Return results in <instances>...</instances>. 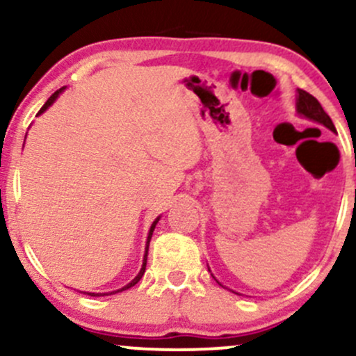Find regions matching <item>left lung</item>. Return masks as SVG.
<instances>
[{
    "label": "left lung",
    "mask_w": 356,
    "mask_h": 356,
    "mask_svg": "<svg viewBox=\"0 0 356 356\" xmlns=\"http://www.w3.org/2000/svg\"><path fill=\"white\" fill-rule=\"evenodd\" d=\"M296 112L300 113L301 117L308 118V120L316 122V124L325 125L326 129H330L332 132H337V129H334L332 118H330L328 113L323 110L320 102H318L313 95H309L308 92H305V90H301V88H298V92H296ZM209 271H211V269H209ZM212 277H214V276H212ZM214 280H216V277H214ZM216 281H218V280H216ZM218 283H219V281H218ZM220 286H222V284H220ZM236 295H239V293H236Z\"/></svg>",
    "instance_id": "left-lung-1"
}]
</instances>
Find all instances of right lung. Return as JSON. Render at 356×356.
Listing matches in <instances>:
<instances>
[{
	"mask_svg": "<svg viewBox=\"0 0 356 356\" xmlns=\"http://www.w3.org/2000/svg\"><path fill=\"white\" fill-rule=\"evenodd\" d=\"M65 90V87L63 88H60V90H56L55 93H53V95L50 97V99L47 100V104L43 105L42 108H40V112H38V115H42L43 112H47V108L50 107V105H53V102H55L56 99H58V95L61 92H63ZM159 219H161V216H159L157 219L154 220L152 222V226H150V229H149V236H147V243H145V254H144V263H142V268H140V271H138V275L134 277L132 281H130L129 284H125L124 288H120V289H117V291H112V293H85V295H90V296H105V295H115V293H120V291H125V289H129V288H132V286H136L138 281H140V277L144 276V273H145V266H147V254H149V244H150V238H152V232H154V229H155V226H157V222H159Z\"/></svg>",
	"mask_w": 356,
	"mask_h": 356,
	"instance_id": "right-lung-1",
	"label": "right lung"
}]
</instances>
